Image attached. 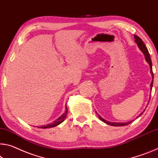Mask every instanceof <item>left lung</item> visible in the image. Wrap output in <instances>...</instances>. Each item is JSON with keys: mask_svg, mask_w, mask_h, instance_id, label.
<instances>
[{"mask_svg": "<svg viewBox=\"0 0 158 158\" xmlns=\"http://www.w3.org/2000/svg\"><path fill=\"white\" fill-rule=\"evenodd\" d=\"M134 39H135V42L137 44L138 46L140 48V50L143 52V53L144 54L145 56V58H146V60L148 62V63L149 64L150 67H151V73L152 76V81L151 84V89H152V84H153V72H152V62H151V56H150V54H149V52L148 51L147 48L146 46V45L144 44L143 42L141 40V39H140L139 36H136V35H134ZM151 96V95H150ZM150 99H151V96H150ZM144 112V111H143ZM143 114V113H142ZM141 114L139 115V117L141 116L142 114ZM98 116L99 119L102 121L103 122H105L106 124H107L109 125H111V126H114V127H120V126H125V125H127L130 123H131L132 121H130L128 122H109V121H107V120L104 119L103 118H102V117L100 116V115L98 114Z\"/></svg>", "mask_w": 158, "mask_h": 158, "instance_id": "left-lung-1", "label": "left lung"}]
</instances>
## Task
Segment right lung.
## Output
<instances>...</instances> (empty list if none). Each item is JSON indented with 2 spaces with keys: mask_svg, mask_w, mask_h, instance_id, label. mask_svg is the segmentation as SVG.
<instances>
[{
  "mask_svg": "<svg viewBox=\"0 0 158 158\" xmlns=\"http://www.w3.org/2000/svg\"><path fill=\"white\" fill-rule=\"evenodd\" d=\"M67 114V107H66V110L64 112V113L62 114L59 118H57L56 121H54V122H52L51 124H47V125H44V126H41L39 127V128H41V129H46V128H51V127H56L57 125L61 124L62 122L64 121V119H65V117Z\"/></svg>",
  "mask_w": 158,
  "mask_h": 158,
  "instance_id": "obj_1",
  "label": "right lung"
}]
</instances>
